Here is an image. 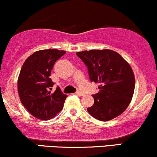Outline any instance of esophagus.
<instances>
[{
    "mask_svg": "<svg viewBox=\"0 0 157 157\" xmlns=\"http://www.w3.org/2000/svg\"><path fill=\"white\" fill-rule=\"evenodd\" d=\"M76 94H77V95H78V96H83L84 95V94L82 92H81V91H77Z\"/></svg>",
    "mask_w": 157,
    "mask_h": 157,
    "instance_id": "obj_1",
    "label": "esophagus"
}]
</instances>
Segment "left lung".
I'll return each mask as SVG.
<instances>
[{
	"label": "left lung",
	"mask_w": 157,
	"mask_h": 157,
	"mask_svg": "<svg viewBox=\"0 0 157 157\" xmlns=\"http://www.w3.org/2000/svg\"><path fill=\"white\" fill-rule=\"evenodd\" d=\"M76 55L87 66L90 80L100 84L99 92L92 94L94 102L88 112L100 121H109L124 112L135 87L130 65L117 52L109 49L82 51Z\"/></svg>",
	"instance_id": "obj_1"
}]
</instances>
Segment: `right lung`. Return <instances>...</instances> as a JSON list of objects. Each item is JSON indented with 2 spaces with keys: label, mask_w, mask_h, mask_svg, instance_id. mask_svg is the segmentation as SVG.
<instances>
[{
  "label": "right lung",
  "mask_w": 157,
  "mask_h": 157,
  "mask_svg": "<svg viewBox=\"0 0 157 157\" xmlns=\"http://www.w3.org/2000/svg\"><path fill=\"white\" fill-rule=\"evenodd\" d=\"M65 53L57 49L35 52L21 69L17 80L21 101L29 112L40 120H51L63 107L67 95L59 87L51 92L54 82L49 77L55 63Z\"/></svg>",
  "instance_id": "add662e5"
}]
</instances>
